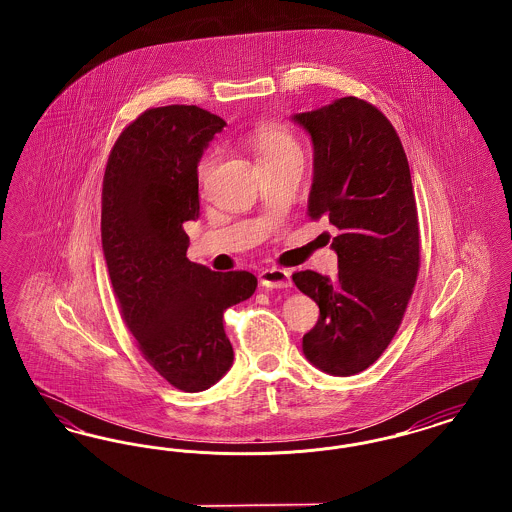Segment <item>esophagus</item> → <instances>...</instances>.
Returning <instances> with one entry per match:
<instances>
[{"mask_svg":"<svg viewBox=\"0 0 512 512\" xmlns=\"http://www.w3.org/2000/svg\"><path fill=\"white\" fill-rule=\"evenodd\" d=\"M259 280L265 288L270 290H282V288H290L292 286V272L286 268L270 267L261 270Z\"/></svg>","mask_w":512,"mask_h":512,"instance_id":"1","label":"esophagus"}]
</instances>
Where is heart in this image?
<instances>
[{"mask_svg": "<svg viewBox=\"0 0 512 512\" xmlns=\"http://www.w3.org/2000/svg\"><path fill=\"white\" fill-rule=\"evenodd\" d=\"M249 147L261 167L284 163L288 159L303 157V149L292 132L280 124H257L249 134ZM217 165V153H205L197 163V180L205 184Z\"/></svg>", "mask_w": 512, "mask_h": 512, "instance_id": "heart-1", "label": "heart"}]
</instances>
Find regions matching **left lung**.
Masks as SVG:
<instances>
[{"mask_svg": "<svg viewBox=\"0 0 512 512\" xmlns=\"http://www.w3.org/2000/svg\"><path fill=\"white\" fill-rule=\"evenodd\" d=\"M315 146L307 215L338 228V276L293 274L320 309L303 336L305 357L332 376L374 365L397 334L420 268V232L409 161L386 115L341 98L293 115Z\"/></svg>", "mask_w": 512, "mask_h": 512, "instance_id": "1", "label": "left lung"}]
</instances>
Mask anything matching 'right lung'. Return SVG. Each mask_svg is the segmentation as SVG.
Listing matches in <instances>:
<instances>
[{"label":"right lung","mask_w":512,"mask_h":512,"mask_svg":"<svg viewBox=\"0 0 512 512\" xmlns=\"http://www.w3.org/2000/svg\"><path fill=\"white\" fill-rule=\"evenodd\" d=\"M224 126L195 105L147 109L122 130L103 174L101 244L122 320L147 363L188 393L232 366L222 315L257 288L247 270L215 272L186 257L197 161Z\"/></svg>","instance_id":"right-lung-1"}]
</instances>
